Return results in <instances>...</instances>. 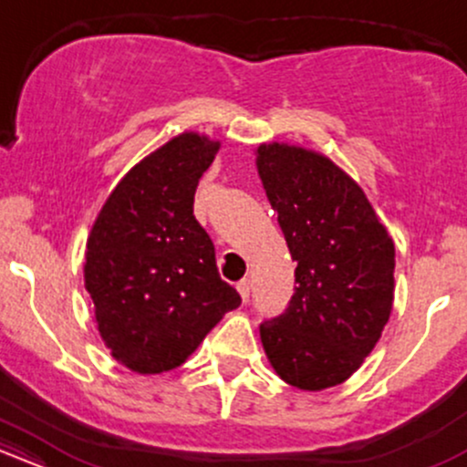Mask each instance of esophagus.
<instances>
[{"mask_svg": "<svg viewBox=\"0 0 467 467\" xmlns=\"http://www.w3.org/2000/svg\"><path fill=\"white\" fill-rule=\"evenodd\" d=\"M237 289H239V294H241V301L248 303L250 301V289H252L250 278H244V281H239L237 283Z\"/></svg>", "mask_w": 467, "mask_h": 467, "instance_id": "esophagus-1", "label": "esophagus"}]
</instances>
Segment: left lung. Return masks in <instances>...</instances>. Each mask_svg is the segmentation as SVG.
<instances>
[{"instance_id":"1","label":"left lung","mask_w":467,"mask_h":467,"mask_svg":"<svg viewBox=\"0 0 467 467\" xmlns=\"http://www.w3.org/2000/svg\"><path fill=\"white\" fill-rule=\"evenodd\" d=\"M256 166L296 261L287 309L259 327L292 387L342 384L373 351L393 309L395 245L360 186L325 155L261 144Z\"/></svg>"}]
</instances>
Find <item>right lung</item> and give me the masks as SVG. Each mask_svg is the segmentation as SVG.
<instances>
[{"label": "right lung", "instance_id": "1", "mask_svg": "<svg viewBox=\"0 0 467 467\" xmlns=\"http://www.w3.org/2000/svg\"><path fill=\"white\" fill-rule=\"evenodd\" d=\"M217 149L197 133L166 142L118 182L89 233L85 287L100 337L136 373L180 367L241 305L192 215L197 184Z\"/></svg>", "mask_w": 467, "mask_h": 467}]
</instances>
